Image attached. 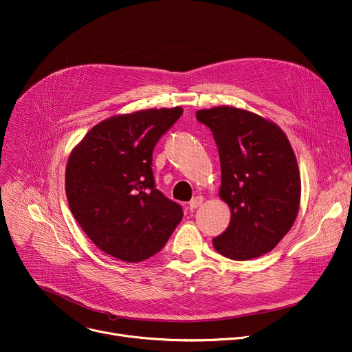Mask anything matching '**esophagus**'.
I'll use <instances>...</instances> for the list:
<instances>
[{
  "label": "esophagus",
  "mask_w": 352,
  "mask_h": 352,
  "mask_svg": "<svg viewBox=\"0 0 352 352\" xmlns=\"http://www.w3.org/2000/svg\"><path fill=\"white\" fill-rule=\"evenodd\" d=\"M202 202H204V198H202V197H195L192 201L189 202V205H188V206H189V209H190V210H194V209H197L198 206H201V204H202Z\"/></svg>",
  "instance_id": "1"
}]
</instances>
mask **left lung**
I'll use <instances>...</instances> for the list:
<instances>
[{"label": "left lung", "instance_id": "1", "mask_svg": "<svg viewBox=\"0 0 352 352\" xmlns=\"http://www.w3.org/2000/svg\"><path fill=\"white\" fill-rule=\"evenodd\" d=\"M219 148L220 198L232 210L229 228L213 239L216 251L245 261L270 252L291 230L300 202V174L279 127L244 109L197 112Z\"/></svg>", "mask_w": 352, "mask_h": 352}]
</instances>
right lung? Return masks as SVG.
<instances>
[{
	"label": "right lung",
	"instance_id": "right-lung-1",
	"mask_svg": "<svg viewBox=\"0 0 352 352\" xmlns=\"http://www.w3.org/2000/svg\"><path fill=\"white\" fill-rule=\"evenodd\" d=\"M182 108L107 119L84 136L66 168L70 210L91 241L126 263L157 254L181 221L179 204L155 188L153 150Z\"/></svg>",
	"mask_w": 352,
	"mask_h": 352
}]
</instances>
